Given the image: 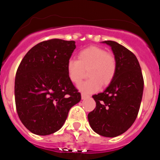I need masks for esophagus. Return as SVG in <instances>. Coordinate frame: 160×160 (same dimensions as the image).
<instances>
[{"mask_svg":"<svg viewBox=\"0 0 160 160\" xmlns=\"http://www.w3.org/2000/svg\"><path fill=\"white\" fill-rule=\"evenodd\" d=\"M89 95L87 94H85V93H82V99H85V98H88Z\"/></svg>","mask_w":160,"mask_h":160,"instance_id":"obj_1","label":"esophagus"}]
</instances>
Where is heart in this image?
I'll return each instance as SVG.
<instances>
[{
	"label": "heart",
	"mask_w": 160,
	"mask_h": 160,
	"mask_svg": "<svg viewBox=\"0 0 160 160\" xmlns=\"http://www.w3.org/2000/svg\"><path fill=\"white\" fill-rule=\"evenodd\" d=\"M68 76L73 83H78L88 70L87 80L78 85L82 92L94 93L101 88L102 84L107 86L115 76L117 70L116 58L111 53H107L103 48L90 46L82 49L78 54L77 59L71 58L66 65Z\"/></svg>",
	"instance_id": "heart-1"
}]
</instances>
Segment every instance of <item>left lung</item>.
Returning <instances> with one entry per match:
<instances>
[{"label":"left lung","instance_id":"left-lung-1","mask_svg":"<svg viewBox=\"0 0 160 160\" xmlns=\"http://www.w3.org/2000/svg\"><path fill=\"white\" fill-rule=\"evenodd\" d=\"M111 47L117 62L115 76L102 93L93 95L94 110L88 114L90 127L104 137H116L128 131L138 115L143 78L135 55L113 41L102 42Z\"/></svg>","mask_w":160,"mask_h":160}]
</instances>
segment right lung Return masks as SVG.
<instances>
[{
	"label": "right lung",
	"mask_w": 160,
	"mask_h": 160,
	"mask_svg": "<svg viewBox=\"0 0 160 160\" xmlns=\"http://www.w3.org/2000/svg\"><path fill=\"white\" fill-rule=\"evenodd\" d=\"M74 41L51 39L25 55L15 78V102L20 120L29 131L48 135L61 129L81 94L68 76Z\"/></svg>",
	"instance_id": "1"
}]
</instances>
